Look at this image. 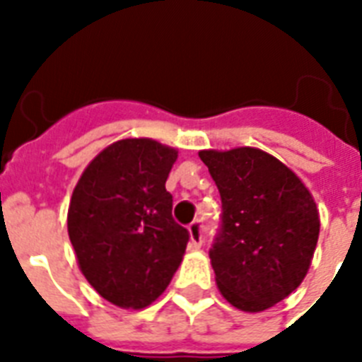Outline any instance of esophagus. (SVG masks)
<instances>
[{"instance_id": "obj_1", "label": "esophagus", "mask_w": 362, "mask_h": 362, "mask_svg": "<svg viewBox=\"0 0 362 362\" xmlns=\"http://www.w3.org/2000/svg\"><path fill=\"white\" fill-rule=\"evenodd\" d=\"M187 231H189L192 247H201V244H203V226H201V221H193L192 226L187 227Z\"/></svg>"}]
</instances>
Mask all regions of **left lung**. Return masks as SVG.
Returning <instances> with one entry per match:
<instances>
[{
  "instance_id": "left-lung-1",
  "label": "left lung",
  "mask_w": 362,
  "mask_h": 362,
  "mask_svg": "<svg viewBox=\"0 0 362 362\" xmlns=\"http://www.w3.org/2000/svg\"><path fill=\"white\" fill-rule=\"evenodd\" d=\"M221 195V229L210 250L216 284L242 312L289 297L308 272L320 212L304 182L274 156L252 146L201 150Z\"/></svg>"
}]
</instances>
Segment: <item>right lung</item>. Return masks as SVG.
I'll use <instances>...</instances> for the list:
<instances>
[{"label": "right lung", "mask_w": 362, "mask_h": 362, "mask_svg": "<svg viewBox=\"0 0 362 362\" xmlns=\"http://www.w3.org/2000/svg\"><path fill=\"white\" fill-rule=\"evenodd\" d=\"M176 148L153 139H122L101 150L76 182L67 233L78 269L115 306L152 304L180 267L187 229L173 220L165 182Z\"/></svg>", "instance_id": "add662e5"}]
</instances>
